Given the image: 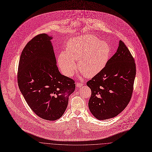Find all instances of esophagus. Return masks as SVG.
Wrapping results in <instances>:
<instances>
[{
	"label": "esophagus",
	"instance_id": "esophagus-1",
	"mask_svg": "<svg viewBox=\"0 0 152 152\" xmlns=\"http://www.w3.org/2000/svg\"><path fill=\"white\" fill-rule=\"evenodd\" d=\"M76 86H77V87H80L81 86H83V84H82V83H81L77 82V83H76Z\"/></svg>",
	"mask_w": 152,
	"mask_h": 152
}]
</instances>
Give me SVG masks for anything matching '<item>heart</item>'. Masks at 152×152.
<instances>
[{"mask_svg":"<svg viewBox=\"0 0 152 152\" xmlns=\"http://www.w3.org/2000/svg\"><path fill=\"white\" fill-rule=\"evenodd\" d=\"M111 48L110 44L92 35L72 38L66 45V51L58 56V64L63 74L71 77L77 69L75 61L78 60L79 70L87 77L101 72L107 65Z\"/></svg>","mask_w":152,"mask_h":152,"instance_id":"b5f03b06","label":"heart"}]
</instances>
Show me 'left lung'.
<instances>
[{"label":"left lung","mask_w":152,"mask_h":152,"mask_svg":"<svg viewBox=\"0 0 152 152\" xmlns=\"http://www.w3.org/2000/svg\"><path fill=\"white\" fill-rule=\"evenodd\" d=\"M136 75L135 60L129 49L120 41L116 53L104 69L87 82L92 94L88 108L99 120L114 117L129 104Z\"/></svg>","instance_id":"obj_1"}]
</instances>
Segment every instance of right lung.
Returning <instances> with one entry per match:
<instances>
[{
    "label": "right lung",
    "instance_id": "add662e5",
    "mask_svg": "<svg viewBox=\"0 0 152 152\" xmlns=\"http://www.w3.org/2000/svg\"><path fill=\"white\" fill-rule=\"evenodd\" d=\"M51 39L41 34L30 40L20 56L17 73L20 90L29 107L50 121L62 116L75 88L74 80L58 69Z\"/></svg>",
    "mask_w": 152,
    "mask_h": 152
}]
</instances>
